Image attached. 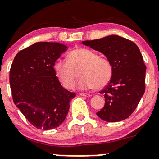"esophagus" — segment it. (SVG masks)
Instances as JSON below:
<instances>
[{"label":"esophagus","instance_id":"1","mask_svg":"<svg viewBox=\"0 0 159 159\" xmlns=\"http://www.w3.org/2000/svg\"><path fill=\"white\" fill-rule=\"evenodd\" d=\"M79 94L81 96H84V97H91V94H85V93H80Z\"/></svg>","mask_w":159,"mask_h":159}]
</instances>
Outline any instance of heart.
I'll return each mask as SVG.
<instances>
[{
	"label": "heart",
	"mask_w": 159,
	"mask_h": 159,
	"mask_svg": "<svg viewBox=\"0 0 159 159\" xmlns=\"http://www.w3.org/2000/svg\"><path fill=\"white\" fill-rule=\"evenodd\" d=\"M80 71L81 78L78 84L81 90L102 89L112 76L111 63L108 59L99 57L92 50L80 48L71 51L68 59H58L54 70L59 81L67 89H73Z\"/></svg>",
	"instance_id": "obj_1"
}]
</instances>
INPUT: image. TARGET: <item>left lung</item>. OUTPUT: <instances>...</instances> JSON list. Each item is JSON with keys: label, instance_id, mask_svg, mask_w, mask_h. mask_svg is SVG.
I'll list each match as a JSON object with an SVG mask.
<instances>
[{"label": "left lung", "instance_id": "8db88e82", "mask_svg": "<svg viewBox=\"0 0 159 159\" xmlns=\"http://www.w3.org/2000/svg\"><path fill=\"white\" fill-rule=\"evenodd\" d=\"M82 44L105 54L113 69L109 83L100 91L105 97V106L96 115L108 122L126 119L137 108L145 90L146 66L139 47L118 35Z\"/></svg>", "mask_w": 159, "mask_h": 159}]
</instances>
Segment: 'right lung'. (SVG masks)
I'll return each instance as SVG.
<instances>
[{"instance_id": "right-lung-1", "label": "right lung", "mask_w": 159, "mask_h": 159, "mask_svg": "<svg viewBox=\"0 0 159 159\" xmlns=\"http://www.w3.org/2000/svg\"><path fill=\"white\" fill-rule=\"evenodd\" d=\"M68 48L58 42H37L16 54L10 85L16 106L32 125L50 130L66 118L75 94L64 89L56 76V60Z\"/></svg>"}]
</instances>
